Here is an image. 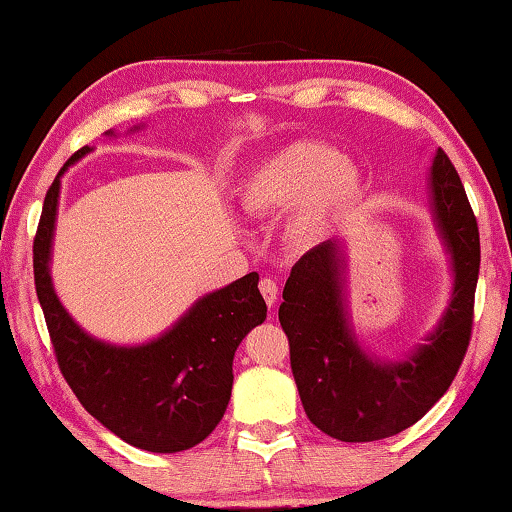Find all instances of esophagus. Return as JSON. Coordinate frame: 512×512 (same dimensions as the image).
Listing matches in <instances>:
<instances>
[{"label": "esophagus", "instance_id": "obj_1", "mask_svg": "<svg viewBox=\"0 0 512 512\" xmlns=\"http://www.w3.org/2000/svg\"><path fill=\"white\" fill-rule=\"evenodd\" d=\"M259 291H262L266 305L273 307L277 300V282L273 277H262V280H259Z\"/></svg>", "mask_w": 512, "mask_h": 512}]
</instances>
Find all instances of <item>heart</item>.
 I'll list each match as a JSON object with an SVG mask.
<instances>
[{
	"instance_id": "b5f03b06",
	"label": "heart",
	"mask_w": 512,
	"mask_h": 512,
	"mask_svg": "<svg viewBox=\"0 0 512 512\" xmlns=\"http://www.w3.org/2000/svg\"><path fill=\"white\" fill-rule=\"evenodd\" d=\"M357 194L359 173L341 160L339 151L318 142H298L255 169L241 187L239 198L244 212L255 219L298 205L293 230L311 239Z\"/></svg>"
}]
</instances>
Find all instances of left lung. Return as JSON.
Listing matches in <instances>:
<instances>
[{
    "label": "left lung",
    "mask_w": 512,
    "mask_h": 512,
    "mask_svg": "<svg viewBox=\"0 0 512 512\" xmlns=\"http://www.w3.org/2000/svg\"><path fill=\"white\" fill-rule=\"evenodd\" d=\"M438 228L454 259V296L429 345L402 363L363 352L345 323L339 244L302 255L284 284L280 325L289 339L291 372L311 424L343 443H372L418 422L452 386L472 339L479 282V225L452 160L438 149L431 167Z\"/></svg>",
    "instance_id": "8db88e82"
}]
</instances>
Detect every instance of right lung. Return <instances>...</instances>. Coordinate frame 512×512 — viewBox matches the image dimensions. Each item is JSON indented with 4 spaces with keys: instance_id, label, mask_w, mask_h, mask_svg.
<instances>
[{
    "instance_id": "right-lung-1",
    "label": "right lung",
    "mask_w": 512,
    "mask_h": 512,
    "mask_svg": "<svg viewBox=\"0 0 512 512\" xmlns=\"http://www.w3.org/2000/svg\"><path fill=\"white\" fill-rule=\"evenodd\" d=\"M88 151L83 146L67 164ZM65 167L47 189L33 239L36 293L58 368L83 409L128 445L158 454L183 452L221 422L235 379V350L250 329L264 323L259 275L248 273L198 300L162 339L140 348H115L92 339L58 302L47 268Z\"/></svg>"
}]
</instances>
